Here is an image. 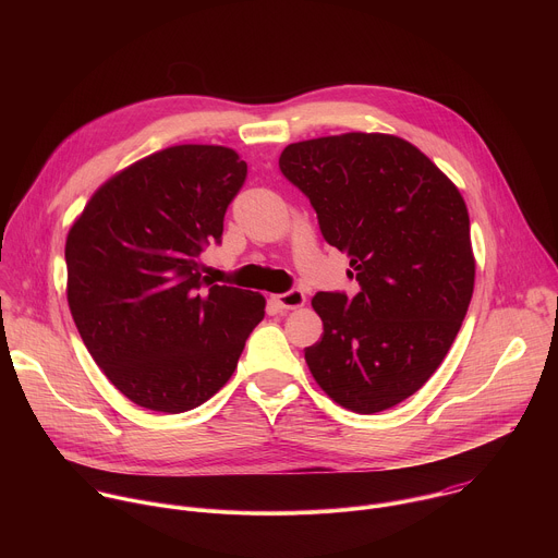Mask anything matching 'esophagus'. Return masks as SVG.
Segmentation results:
<instances>
[{
  "label": "esophagus",
  "instance_id": "esophagus-1",
  "mask_svg": "<svg viewBox=\"0 0 558 558\" xmlns=\"http://www.w3.org/2000/svg\"><path fill=\"white\" fill-rule=\"evenodd\" d=\"M280 308H298L306 302V295L302 289H291V291H284V293H278L271 298Z\"/></svg>",
  "mask_w": 558,
  "mask_h": 558
}]
</instances>
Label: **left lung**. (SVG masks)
Masks as SVG:
<instances>
[{
	"label": "left lung",
	"mask_w": 558,
	"mask_h": 558,
	"mask_svg": "<svg viewBox=\"0 0 558 558\" xmlns=\"http://www.w3.org/2000/svg\"><path fill=\"white\" fill-rule=\"evenodd\" d=\"M280 172L351 258L360 291L311 300L323 340L304 349L320 388L373 415L404 402L454 342L474 289L470 218L452 181L415 145L349 132L291 143Z\"/></svg>",
	"instance_id": "left-lung-1"
}]
</instances>
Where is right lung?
Wrapping results in <instances>:
<instances>
[{
  "label": "right lung",
  "mask_w": 558,
  "mask_h": 558,
  "mask_svg": "<svg viewBox=\"0 0 558 558\" xmlns=\"http://www.w3.org/2000/svg\"><path fill=\"white\" fill-rule=\"evenodd\" d=\"M247 163L174 145L104 183L65 241L68 304L93 360L130 402L185 413L218 392L265 317V298L201 276Z\"/></svg>",
  "instance_id": "1"
}]
</instances>
